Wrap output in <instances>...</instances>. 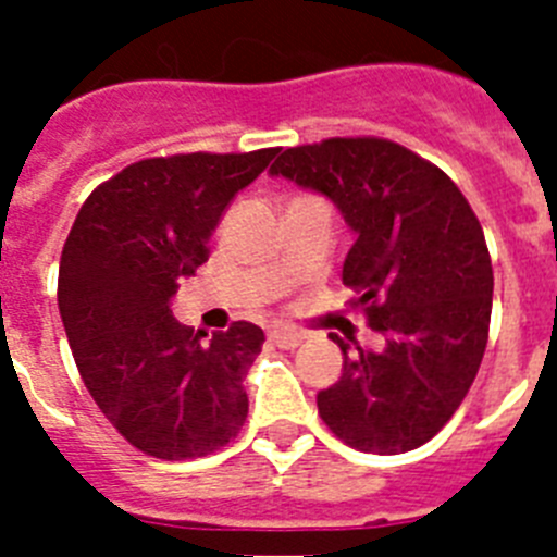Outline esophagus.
<instances>
[{
    "label": "esophagus",
    "mask_w": 557,
    "mask_h": 557,
    "mask_svg": "<svg viewBox=\"0 0 557 557\" xmlns=\"http://www.w3.org/2000/svg\"><path fill=\"white\" fill-rule=\"evenodd\" d=\"M270 343L278 348H298L307 339V334L298 332V329H289V326H273L268 332Z\"/></svg>",
    "instance_id": "esophagus-1"
}]
</instances>
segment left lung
<instances>
[{
    "instance_id": "8db88e82",
    "label": "left lung",
    "mask_w": 557,
    "mask_h": 557,
    "mask_svg": "<svg viewBox=\"0 0 557 557\" xmlns=\"http://www.w3.org/2000/svg\"><path fill=\"white\" fill-rule=\"evenodd\" d=\"M273 175L323 191L357 234L343 264L351 307L382 348L343 351V376L318 393L323 424L351 449L398 455L444 430L480 371L494 270L485 234L455 181L379 136L287 147Z\"/></svg>"
}]
</instances>
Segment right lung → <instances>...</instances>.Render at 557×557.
<instances>
[{"label": "right lung", "mask_w": 557, "mask_h": 557, "mask_svg": "<svg viewBox=\"0 0 557 557\" xmlns=\"http://www.w3.org/2000/svg\"><path fill=\"white\" fill-rule=\"evenodd\" d=\"M278 147L175 152L102 181L77 211L58 270V307L83 385L127 444L159 460L223 449L248 418L243 382L264 332L181 326L170 298L209 262V236Z\"/></svg>", "instance_id": "right-lung-1"}]
</instances>
